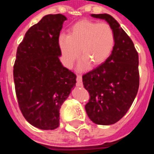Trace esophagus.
Masks as SVG:
<instances>
[{"label": "esophagus", "mask_w": 154, "mask_h": 154, "mask_svg": "<svg viewBox=\"0 0 154 154\" xmlns=\"http://www.w3.org/2000/svg\"><path fill=\"white\" fill-rule=\"evenodd\" d=\"M77 85L78 87H82V76L80 75L77 76Z\"/></svg>", "instance_id": "obj_1"}]
</instances>
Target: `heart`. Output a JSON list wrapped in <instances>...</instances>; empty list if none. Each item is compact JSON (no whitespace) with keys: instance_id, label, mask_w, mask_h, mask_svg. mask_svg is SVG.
Here are the masks:
<instances>
[{"instance_id":"1","label":"heart","mask_w":154,"mask_h":154,"mask_svg":"<svg viewBox=\"0 0 154 154\" xmlns=\"http://www.w3.org/2000/svg\"><path fill=\"white\" fill-rule=\"evenodd\" d=\"M115 45L114 32L106 22L82 20L69 29L67 35L59 36L58 47L64 64L71 67L79 55H82L80 68L92 62L97 66L107 61Z\"/></svg>"}]
</instances>
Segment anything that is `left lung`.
Masks as SVG:
<instances>
[{
	"label": "left lung",
	"mask_w": 154,
	"mask_h": 154,
	"mask_svg": "<svg viewBox=\"0 0 154 154\" xmlns=\"http://www.w3.org/2000/svg\"><path fill=\"white\" fill-rule=\"evenodd\" d=\"M112 26L115 45L106 62L82 76L89 101L85 106L88 118L98 125H111L127 113L139 87L138 53L118 22L108 14H92Z\"/></svg>",
	"instance_id": "obj_1"
}]
</instances>
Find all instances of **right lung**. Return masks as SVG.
Listing matches in <instances>:
<instances>
[{
  "label": "right lung",
  "mask_w": 154,
  "mask_h": 154,
  "mask_svg": "<svg viewBox=\"0 0 154 154\" xmlns=\"http://www.w3.org/2000/svg\"><path fill=\"white\" fill-rule=\"evenodd\" d=\"M66 17L47 15L28 29L17 47L13 77L21 113L42 130L59 127V110L76 86V75L62 66L58 38Z\"/></svg>",
  "instance_id": "obj_1"
}]
</instances>
